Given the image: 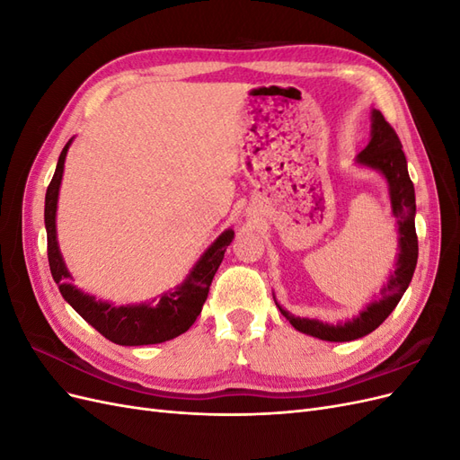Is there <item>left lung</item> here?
<instances>
[{"label": "left lung", "mask_w": 460, "mask_h": 460, "mask_svg": "<svg viewBox=\"0 0 460 460\" xmlns=\"http://www.w3.org/2000/svg\"><path fill=\"white\" fill-rule=\"evenodd\" d=\"M401 147V140L392 128V124L384 119L380 111L374 109L370 142L358 153L357 163L378 171L387 180L389 199H392V213L397 218L399 226V253L395 270L389 276L387 284H384V288L380 289L382 299L370 303L357 318L347 320V323L336 326L320 323L316 318L294 316L276 303L278 309H280V313L289 320V324L296 330L326 341L358 340L378 328L384 320L392 314L402 294L407 291L416 269V259H419V238H416L414 230V186L407 171L405 153H402Z\"/></svg>", "instance_id": "obj_1"}]
</instances>
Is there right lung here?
<instances>
[{
    "mask_svg": "<svg viewBox=\"0 0 460 460\" xmlns=\"http://www.w3.org/2000/svg\"><path fill=\"white\" fill-rule=\"evenodd\" d=\"M71 142L73 140H68L61 151L58 169H55V174L46 191L44 208L48 232V261L51 276L55 284L59 286L61 296L102 336L119 345L163 343L188 332L203 309L215 272L218 270L222 259H225L226 247L234 240V230L222 232L196 262V267L190 270L186 280L174 291L161 296L155 305L142 303L127 305V307H113L107 301H95L93 296H88L76 286L68 284L73 276L65 267L58 243V230H55V215H58L65 157Z\"/></svg>",
    "mask_w": 460,
    "mask_h": 460,
    "instance_id": "add662e5",
    "label": "right lung"
}]
</instances>
